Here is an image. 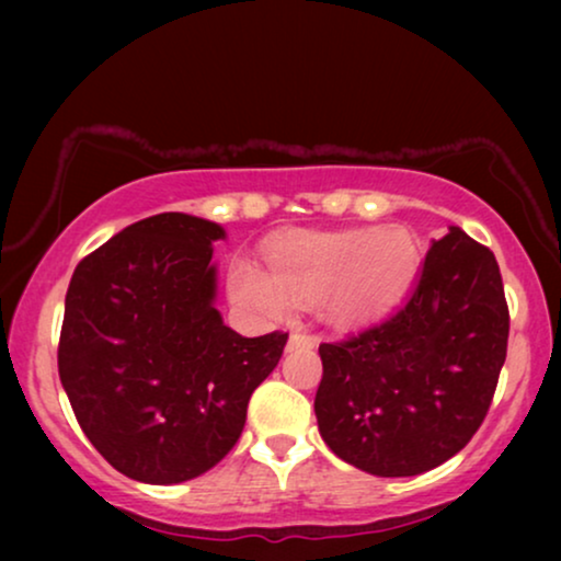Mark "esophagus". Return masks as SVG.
Wrapping results in <instances>:
<instances>
[{
	"mask_svg": "<svg viewBox=\"0 0 561 561\" xmlns=\"http://www.w3.org/2000/svg\"><path fill=\"white\" fill-rule=\"evenodd\" d=\"M309 340H311V336L306 334L301 327H296L294 332H290V342H288V347H296V344H301V342H309Z\"/></svg>",
	"mask_w": 561,
	"mask_h": 561,
	"instance_id": "esophagus-1",
	"label": "esophagus"
}]
</instances>
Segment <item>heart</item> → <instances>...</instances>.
Here are the masks:
<instances>
[{"instance_id":"1","label":"heart","mask_w":561,"mask_h":561,"mask_svg":"<svg viewBox=\"0 0 561 561\" xmlns=\"http://www.w3.org/2000/svg\"><path fill=\"white\" fill-rule=\"evenodd\" d=\"M271 275L252 263L232 267V290L271 313L290 304H321L340 321L373 317L401 294L416 271V244L405 229L301 232L267 248Z\"/></svg>"}]
</instances>
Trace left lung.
Segmentation results:
<instances>
[{"label":"left lung","instance_id":"obj_1","mask_svg":"<svg viewBox=\"0 0 561 561\" xmlns=\"http://www.w3.org/2000/svg\"><path fill=\"white\" fill-rule=\"evenodd\" d=\"M508 329L495 255L451 227L390 317L319 344L313 411L329 449L380 478L447 462L488 416Z\"/></svg>","mask_w":561,"mask_h":561}]
</instances>
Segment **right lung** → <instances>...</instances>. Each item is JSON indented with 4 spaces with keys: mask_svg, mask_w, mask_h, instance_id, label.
<instances>
[{
    "mask_svg": "<svg viewBox=\"0 0 561 561\" xmlns=\"http://www.w3.org/2000/svg\"><path fill=\"white\" fill-rule=\"evenodd\" d=\"M219 237L214 221L156 214L83 257L68 286L60 382L89 442L133 480L171 485L225 459L288 342L221 324Z\"/></svg>",
    "mask_w": 561,
    "mask_h": 561,
    "instance_id": "add662e5",
    "label": "right lung"
}]
</instances>
